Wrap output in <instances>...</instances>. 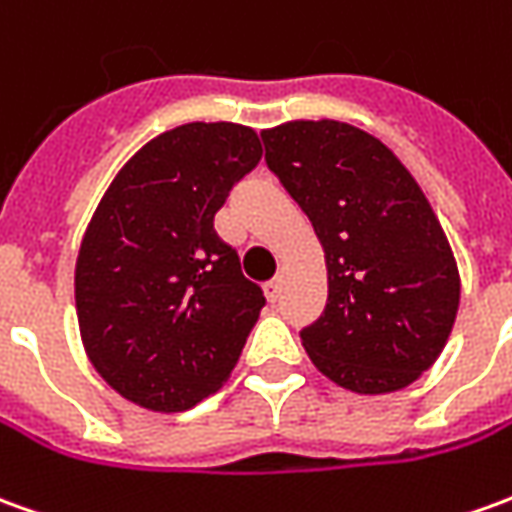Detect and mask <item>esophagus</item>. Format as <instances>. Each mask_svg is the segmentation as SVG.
Segmentation results:
<instances>
[{"label": "esophagus", "instance_id": "esophagus-1", "mask_svg": "<svg viewBox=\"0 0 512 512\" xmlns=\"http://www.w3.org/2000/svg\"><path fill=\"white\" fill-rule=\"evenodd\" d=\"M263 291H266V296L271 299V302H277V299H280V291H282V277L268 280L266 285H263Z\"/></svg>", "mask_w": 512, "mask_h": 512}]
</instances>
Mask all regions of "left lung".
I'll return each mask as SVG.
<instances>
[{
  "mask_svg": "<svg viewBox=\"0 0 512 512\" xmlns=\"http://www.w3.org/2000/svg\"><path fill=\"white\" fill-rule=\"evenodd\" d=\"M260 138L327 257V305L299 332L307 355L355 393L407 388L438 360L460 305L455 255L427 196L352 124L288 121Z\"/></svg>",
  "mask_w": 512,
  "mask_h": 512,
  "instance_id": "obj_1",
  "label": "left lung"
}]
</instances>
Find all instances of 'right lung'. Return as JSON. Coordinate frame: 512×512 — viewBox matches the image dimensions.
I'll list each match as a JSON object with an SVG mask.
<instances>
[{
	"label": "right lung",
	"instance_id": "1",
	"mask_svg": "<svg viewBox=\"0 0 512 512\" xmlns=\"http://www.w3.org/2000/svg\"><path fill=\"white\" fill-rule=\"evenodd\" d=\"M260 157L249 127L182 124L135 152L96 207L74 271L80 335L135 405L188 410L238 363L266 296L213 219Z\"/></svg>",
	"mask_w": 512,
	"mask_h": 512
}]
</instances>
